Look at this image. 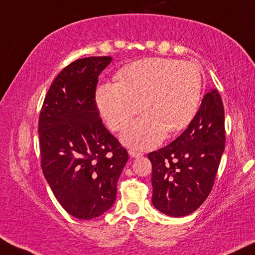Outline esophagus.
<instances>
[{"instance_id":"34e87169","label":"esophagus","mask_w":255,"mask_h":255,"mask_svg":"<svg viewBox=\"0 0 255 255\" xmlns=\"http://www.w3.org/2000/svg\"><path fill=\"white\" fill-rule=\"evenodd\" d=\"M129 155H130L131 158H138V157H142L143 153L142 152H137V151H129Z\"/></svg>"}]
</instances>
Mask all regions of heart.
Instances as JSON below:
<instances>
[{
    "mask_svg": "<svg viewBox=\"0 0 255 255\" xmlns=\"http://www.w3.org/2000/svg\"><path fill=\"white\" fill-rule=\"evenodd\" d=\"M119 82H106L96 91L101 115L113 130H121L143 110L121 140L134 149L149 150L191 123L200 103L203 74L195 63L174 58H145L123 68Z\"/></svg>",
    "mask_w": 255,
    "mask_h": 255,
    "instance_id": "heart-1",
    "label": "heart"
}]
</instances>
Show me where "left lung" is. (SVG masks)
Instances as JSON below:
<instances>
[{
    "instance_id": "left-lung-1",
    "label": "left lung",
    "mask_w": 255,
    "mask_h": 255,
    "mask_svg": "<svg viewBox=\"0 0 255 255\" xmlns=\"http://www.w3.org/2000/svg\"><path fill=\"white\" fill-rule=\"evenodd\" d=\"M225 142V109L219 91L213 89L188 128L167 146L147 154L153 206L174 218L199 208L214 184Z\"/></svg>"
}]
</instances>
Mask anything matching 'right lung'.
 Wrapping results in <instances>:
<instances>
[{
    "instance_id": "add662e5",
    "label": "right lung",
    "mask_w": 255,
    "mask_h": 255,
    "mask_svg": "<svg viewBox=\"0 0 255 255\" xmlns=\"http://www.w3.org/2000/svg\"><path fill=\"white\" fill-rule=\"evenodd\" d=\"M112 57H87L66 66L48 90L39 118L41 166L68 214L90 220L115 204L128 153L102 123L95 94Z\"/></svg>"
}]
</instances>
